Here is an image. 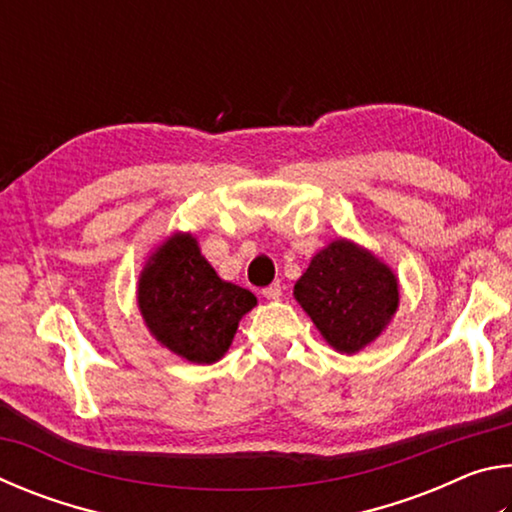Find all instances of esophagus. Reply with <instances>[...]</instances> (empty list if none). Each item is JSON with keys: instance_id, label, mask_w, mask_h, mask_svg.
I'll use <instances>...</instances> for the list:
<instances>
[{"instance_id": "esophagus-1", "label": "esophagus", "mask_w": 512, "mask_h": 512, "mask_svg": "<svg viewBox=\"0 0 512 512\" xmlns=\"http://www.w3.org/2000/svg\"><path fill=\"white\" fill-rule=\"evenodd\" d=\"M262 296H264L266 300H277V298L282 296V284H280V282L268 284V287L262 291Z\"/></svg>"}]
</instances>
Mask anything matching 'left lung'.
<instances>
[{
	"instance_id": "8db88e82",
	"label": "left lung",
	"mask_w": 512,
	"mask_h": 512,
	"mask_svg": "<svg viewBox=\"0 0 512 512\" xmlns=\"http://www.w3.org/2000/svg\"><path fill=\"white\" fill-rule=\"evenodd\" d=\"M293 296L325 341L348 354L375 341L400 302L391 268L345 239L332 241L311 259Z\"/></svg>"
}]
</instances>
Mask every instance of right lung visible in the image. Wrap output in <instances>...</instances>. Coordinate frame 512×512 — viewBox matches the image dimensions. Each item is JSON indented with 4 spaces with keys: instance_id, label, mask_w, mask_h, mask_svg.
<instances>
[{
    "instance_id": "obj_1",
    "label": "right lung",
    "mask_w": 512,
    "mask_h": 512,
    "mask_svg": "<svg viewBox=\"0 0 512 512\" xmlns=\"http://www.w3.org/2000/svg\"><path fill=\"white\" fill-rule=\"evenodd\" d=\"M137 302L164 348L187 361L214 363L230 348L241 316L257 298L223 282L194 237L173 235L146 264Z\"/></svg>"
}]
</instances>
